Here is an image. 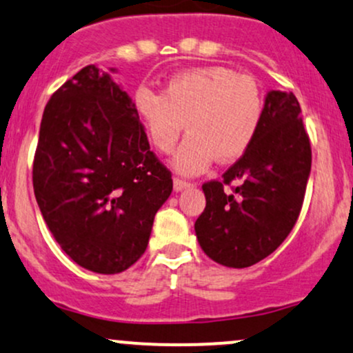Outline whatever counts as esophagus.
I'll list each match as a JSON object with an SVG mask.
<instances>
[{"mask_svg": "<svg viewBox=\"0 0 353 353\" xmlns=\"http://www.w3.org/2000/svg\"><path fill=\"white\" fill-rule=\"evenodd\" d=\"M190 185H192V182L190 181L181 179V177H174V189L176 190H182L185 188H190Z\"/></svg>", "mask_w": 353, "mask_h": 353, "instance_id": "1", "label": "esophagus"}]
</instances>
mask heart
<instances>
[{
    "label": "heart",
    "instance_id": "b5f03b06",
    "mask_svg": "<svg viewBox=\"0 0 353 353\" xmlns=\"http://www.w3.org/2000/svg\"><path fill=\"white\" fill-rule=\"evenodd\" d=\"M134 112L157 151L171 152L182 129L189 131L172 164L199 174L214 159H237L257 136L265 98L254 78L225 66H205L174 74L163 92L136 89Z\"/></svg>",
    "mask_w": 353,
    "mask_h": 353
}]
</instances>
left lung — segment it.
<instances>
[{"label":"left lung","instance_id":"obj_1","mask_svg":"<svg viewBox=\"0 0 353 353\" xmlns=\"http://www.w3.org/2000/svg\"><path fill=\"white\" fill-rule=\"evenodd\" d=\"M310 165L301 104L294 92L270 91L252 144L224 179L202 184L205 209L194 225L202 250L234 269L272 254L297 222Z\"/></svg>","mask_w":353,"mask_h":353}]
</instances>
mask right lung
Listing matches in <instances>:
<instances>
[{
	"mask_svg": "<svg viewBox=\"0 0 353 353\" xmlns=\"http://www.w3.org/2000/svg\"><path fill=\"white\" fill-rule=\"evenodd\" d=\"M33 188L61 249L84 269L117 274L144 254L172 174L149 148L128 92L89 64L44 108Z\"/></svg>",
	"mask_w": 353,
	"mask_h": 353,
	"instance_id": "1",
	"label": "right lung"
}]
</instances>
